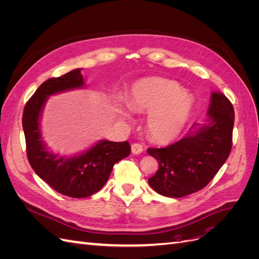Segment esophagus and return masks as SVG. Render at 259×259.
<instances>
[{
    "mask_svg": "<svg viewBox=\"0 0 259 259\" xmlns=\"http://www.w3.org/2000/svg\"><path fill=\"white\" fill-rule=\"evenodd\" d=\"M143 150H144V148H143V146L140 145V144H136V143H135V144L132 145V152L134 153V154L142 153Z\"/></svg>",
    "mask_w": 259,
    "mask_h": 259,
    "instance_id": "esophagus-1",
    "label": "esophagus"
}]
</instances>
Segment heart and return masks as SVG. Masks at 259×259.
<instances>
[{"label": "heart", "instance_id": "b5f03b06", "mask_svg": "<svg viewBox=\"0 0 259 259\" xmlns=\"http://www.w3.org/2000/svg\"><path fill=\"white\" fill-rule=\"evenodd\" d=\"M127 105L133 111L149 112L148 131L159 143H169L179 136L189 120L193 98L177 82L163 77H147L132 86ZM125 120L131 119L126 108L119 107Z\"/></svg>", "mask_w": 259, "mask_h": 259}]
</instances>
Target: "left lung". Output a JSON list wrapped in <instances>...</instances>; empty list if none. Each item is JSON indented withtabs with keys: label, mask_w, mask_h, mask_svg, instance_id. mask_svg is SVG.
<instances>
[{
	"label": "left lung",
	"mask_w": 259,
	"mask_h": 259,
	"mask_svg": "<svg viewBox=\"0 0 259 259\" xmlns=\"http://www.w3.org/2000/svg\"><path fill=\"white\" fill-rule=\"evenodd\" d=\"M234 110L221 92H213L204 123H194L189 134L164 148H148L159 169L148 179L164 197L183 198L203 189L228 159L232 148Z\"/></svg>",
	"instance_id": "1"
}]
</instances>
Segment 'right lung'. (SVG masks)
<instances>
[{"label":"right lung","mask_w":259,"mask_h":259,"mask_svg":"<svg viewBox=\"0 0 259 259\" xmlns=\"http://www.w3.org/2000/svg\"><path fill=\"white\" fill-rule=\"evenodd\" d=\"M83 85L81 69L46 80L27 101L22 114L31 167L54 190L70 198H88L99 191L107 183L114 164L131 153L127 142L109 140H100L88 151L74 156H59L48 150L40 131V117L46 100L53 94L80 89Z\"/></svg>","instance_id":"right-lung-1"}]
</instances>
